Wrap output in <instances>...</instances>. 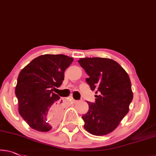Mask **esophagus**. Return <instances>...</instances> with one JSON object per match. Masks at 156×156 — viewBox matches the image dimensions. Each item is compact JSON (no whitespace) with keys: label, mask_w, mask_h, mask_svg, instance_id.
<instances>
[{"label":"esophagus","mask_w":156,"mask_h":156,"mask_svg":"<svg viewBox=\"0 0 156 156\" xmlns=\"http://www.w3.org/2000/svg\"><path fill=\"white\" fill-rule=\"evenodd\" d=\"M68 99H69V101H71L72 102H73V103H74V102H76V100H74V99L73 98V97L72 96H70V97H69V98Z\"/></svg>","instance_id":"obj_1"}]
</instances>
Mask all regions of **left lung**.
Listing matches in <instances>:
<instances>
[{
    "instance_id": "obj_1",
    "label": "left lung",
    "mask_w": 156,
    "mask_h": 156,
    "mask_svg": "<svg viewBox=\"0 0 156 156\" xmlns=\"http://www.w3.org/2000/svg\"><path fill=\"white\" fill-rule=\"evenodd\" d=\"M89 77L95 103L87 102L89 111L82 117L83 127L90 134L103 136L116 129L127 114L133 99L131 81L118 62L110 58H84L78 60Z\"/></svg>"
}]
</instances>
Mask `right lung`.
Returning <instances> with one entry per match:
<instances>
[{
	"instance_id": "add662e5",
	"label": "right lung",
	"mask_w": 156,
	"mask_h": 156,
	"mask_svg": "<svg viewBox=\"0 0 156 156\" xmlns=\"http://www.w3.org/2000/svg\"><path fill=\"white\" fill-rule=\"evenodd\" d=\"M73 58L46 54L36 58L22 69L15 87L19 113L29 126L46 132L58 125L62 114L58 94L53 93L64 80Z\"/></svg>"
}]
</instances>
